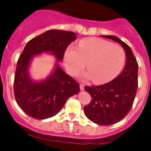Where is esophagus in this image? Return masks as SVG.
I'll use <instances>...</instances> for the list:
<instances>
[{
    "label": "esophagus",
    "instance_id": "34e87169",
    "mask_svg": "<svg viewBox=\"0 0 151 151\" xmlns=\"http://www.w3.org/2000/svg\"><path fill=\"white\" fill-rule=\"evenodd\" d=\"M80 89L81 91L84 90V85L82 84V83H81V84H80Z\"/></svg>",
    "mask_w": 151,
    "mask_h": 151
}]
</instances>
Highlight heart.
I'll list each match as a JSON object with an SVG mask.
<instances>
[{
  "mask_svg": "<svg viewBox=\"0 0 151 151\" xmlns=\"http://www.w3.org/2000/svg\"><path fill=\"white\" fill-rule=\"evenodd\" d=\"M68 72L78 75L86 67L83 78H92L95 83H104L119 75L126 63V53L120 46L101 38L81 40L77 47L70 45L65 53Z\"/></svg>",
  "mask_w": 151,
  "mask_h": 151,
  "instance_id": "1",
  "label": "heart"
}]
</instances>
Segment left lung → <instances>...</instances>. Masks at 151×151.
<instances>
[{
	"label": "left lung",
	"mask_w": 151,
	"mask_h": 151,
	"mask_svg": "<svg viewBox=\"0 0 151 151\" xmlns=\"http://www.w3.org/2000/svg\"><path fill=\"white\" fill-rule=\"evenodd\" d=\"M101 37L120 44L126 55V65L123 72L109 83L84 86L92 101L83 109L89 120L101 126H109L123 120L132 107L138 87V64L131 47L118 37Z\"/></svg>",
	"instance_id": "1"
}]
</instances>
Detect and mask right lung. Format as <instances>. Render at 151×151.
<instances>
[{
	"label": "right lung",
	"mask_w": 151,
	"mask_h": 151,
	"mask_svg": "<svg viewBox=\"0 0 151 151\" xmlns=\"http://www.w3.org/2000/svg\"><path fill=\"white\" fill-rule=\"evenodd\" d=\"M77 38L72 31L49 30L30 40L19 57L14 81L16 102L23 111L38 120L50 118L59 113L68 98L78 93L79 83L61 68L67 47ZM52 55L57 61L49 76L34 80L29 72L34 56Z\"/></svg>",
	"instance_id": "obj_1"
}]
</instances>
